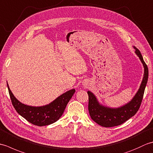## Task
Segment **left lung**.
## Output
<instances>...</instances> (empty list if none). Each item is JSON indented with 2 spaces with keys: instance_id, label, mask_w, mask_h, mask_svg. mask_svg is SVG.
<instances>
[{
  "instance_id": "obj_1",
  "label": "left lung",
  "mask_w": 153,
  "mask_h": 153,
  "mask_svg": "<svg viewBox=\"0 0 153 153\" xmlns=\"http://www.w3.org/2000/svg\"><path fill=\"white\" fill-rule=\"evenodd\" d=\"M134 48L135 49V53L143 64L144 76L137 93L135 94L130 102L120 108H108L100 105L93 93L87 91L89 95L88 109L90 116L94 122L100 126L105 128H111V127L121 125L122 123H124L132 116H134L141 106L148 80L149 70L140 51L135 47H134Z\"/></svg>"
}]
</instances>
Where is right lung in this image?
<instances>
[{"mask_svg":"<svg viewBox=\"0 0 153 153\" xmlns=\"http://www.w3.org/2000/svg\"><path fill=\"white\" fill-rule=\"evenodd\" d=\"M7 87L15 110L29 122L37 126L50 125L56 122L62 115L67 104L76 91L74 89H71L58 97L49 105L36 107L25 105L19 102L12 94L8 83Z\"/></svg>","mask_w":153,"mask_h":153,"instance_id":"right-lung-1","label":"right lung"}]
</instances>
